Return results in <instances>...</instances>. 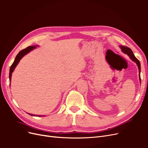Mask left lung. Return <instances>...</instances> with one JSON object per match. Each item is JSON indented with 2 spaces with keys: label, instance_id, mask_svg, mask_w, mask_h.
Segmentation results:
<instances>
[{
  "label": "left lung",
  "instance_id": "8db88e82",
  "mask_svg": "<svg viewBox=\"0 0 148 148\" xmlns=\"http://www.w3.org/2000/svg\"><path fill=\"white\" fill-rule=\"evenodd\" d=\"M121 49L122 50V51L123 52V53L127 54L128 56H129L130 58L133 61H134L136 63V64H137L138 67V69H139V73H140V75H139V77H140V80L141 81V77H140V71H141V65H140V61L138 60L136 57L135 56L134 54H133L132 50L128 48V47L126 46H123V45H121L120 46Z\"/></svg>",
  "mask_w": 148,
  "mask_h": 148
}]
</instances>
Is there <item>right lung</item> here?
<instances>
[{
    "instance_id": "right-lung-1",
    "label": "right lung",
    "mask_w": 148,
    "mask_h": 148,
    "mask_svg": "<svg viewBox=\"0 0 148 148\" xmlns=\"http://www.w3.org/2000/svg\"><path fill=\"white\" fill-rule=\"evenodd\" d=\"M36 46L35 45H33V46H29V47H27V48H26L25 49H23L21 51H20L19 52L18 54L16 55V58L15 59V61L13 63V64H12V66H10V73H9V79H10V81H11V79H12V74L13 72L14 69L16 67L17 64H18L19 62H20V60L23 58V57L25 56V55H26L27 53H29V51H31V50H34V49L36 48ZM29 115L32 116H37V117H41L42 116H37V115H34V114H29Z\"/></svg>"
}]
</instances>
